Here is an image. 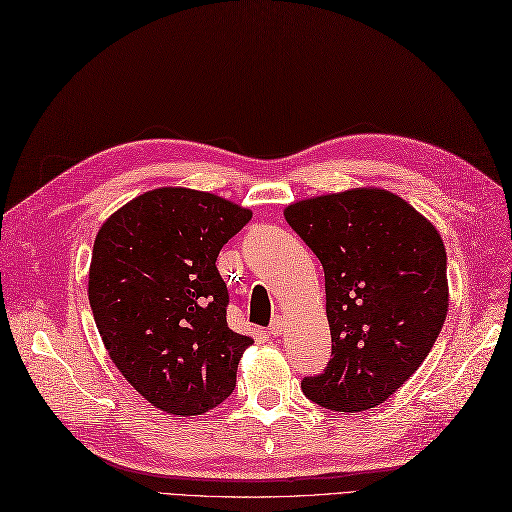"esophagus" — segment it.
Here are the masks:
<instances>
[{
  "label": "esophagus",
  "instance_id": "obj_1",
  "mask_svg": "<svg viewBox=\"0 0 512 512\" xmlns=\"http://www.w3.org/2000/svg\"><path fill=\"white\" fill-rule=\"evenodd\" d=\"M284 331V316H273V321H271V325H269V334L271 336H280Z\"/></svg>",
  "mask_w": 512,
  "mask_h": 512
}]
</instances>
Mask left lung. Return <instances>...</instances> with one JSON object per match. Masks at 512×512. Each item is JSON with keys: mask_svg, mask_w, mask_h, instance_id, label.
<instances>
[{"mask_svg": "<svg viewBox=\"0 0 512 512\" xmlns=\"http://www.w3.org/2000/svg\"><path fill=\"white\" fill-rule=\"evenodd\" d=\"M325 271L331 359L301 390L331 411H366L420 368L448 314L446 247L411 204L375 187L286 206Z\"/></svg>", "mask_w": 512, "mask_h": 512, "instance_id": "obj_1", "label": "left lung"}]
</instances>
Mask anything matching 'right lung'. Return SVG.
Here are the masks:
<instances>
[{
  "label": "right lung",
  "mask_w": 512,
  "mask_h": 512,
  "mask_svg": "<svg viewBox=\"0 0 512 512\" xmlns=\"http://www.w3.org/2000/svg\"><path fill=\"white\" fill-rule=\"evenodd\" d=\"M252 211L213 193L161 187L96 234L88 299L116 368L150 405L200 416L232 394L252 338L226 321L215 260Z\"/></svg>",
  "instance_id": "obj_1"
}]
</instances>
